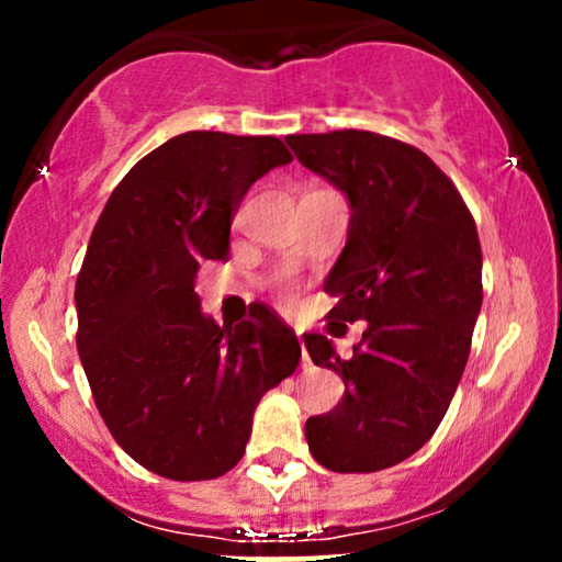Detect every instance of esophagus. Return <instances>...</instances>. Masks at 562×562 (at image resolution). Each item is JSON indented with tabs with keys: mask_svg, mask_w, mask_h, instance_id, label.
<instances>
[{
	"mask_svg": "<svg viewBox=\"0 0 562 562\" xmlns=\"http://www.w3.org/2000/svg\"><path fill=\"white\" fill-rule=\"evenodd\" d=\"M299 335V344H301V348H303V338H301V333H295ZM303 367H308V357H306V348H303Z\"/></svg>",
	"mask_w": 562,
	"mask_h": 562,
	"instance_id": "esophagus-1",
	"label": "esophagus"
}]
</instances>
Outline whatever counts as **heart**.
Wrapping results in <instances>:
<instances>
[{
	"mask_svg": "<svg viewBox=\"0 0 562 562\" xmlns=\"http://www.w3.org/2000/svg\"><path fill=\"white\" fill-rule=\"evenodd\" d=\"M282 301H285V303H293L295 301V293H293V290H282Z\"/></svg>",
	"mask_w": 562,
	"mask_h": 562,
	"instance_id": "b5f03b06",
	"label": "heart"
}]
</instances>
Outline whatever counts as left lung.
I'll list each match as a JSON object with an SVG mask.
<instances>
[{
	"label": "left lung",
	"mask_w": 562,
	"mask_h": 562,
	"mask_svg": "<svg viewBox=\"0 0 562 562\" xmlns=\"http://www.w3.org/2000/svg\"><path fill=\"white\" fill-rule=\"evenodd\" d=\"M288 145L351 205L325 280L338 299L330 325L367 322L351 359L327 335H303L312 362L346 383L335 409L308 417L306 441L327 470L375 473L436 434L465 372L483 301L479 229L454 182L406 142L340 128Z\"/></svg>",
	"instance_id": "1"
}]
</instances>
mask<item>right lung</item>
Wrapping results in <instances>:
<instances>
[{
	"instance_id": "1",
	"label": "right lung",
	"mask_w": 562,
	"mask_h": 562,
	"mask_svg": "<svg viewBox=\"0 0 562 562\" xmlns=\"http://www.w3.org/2000/svg\"><path fill=\"white\" fill-rule=\"evenodd\" d=\"M293 160L277 137L187 132L147 153L97 218L76 280V346L119 447L171 481L240 462L261 396L301 359L295 333L256 308L218 327L200 312V261L229 254L256 179Z\"/></svg>"
}]
</instances>
